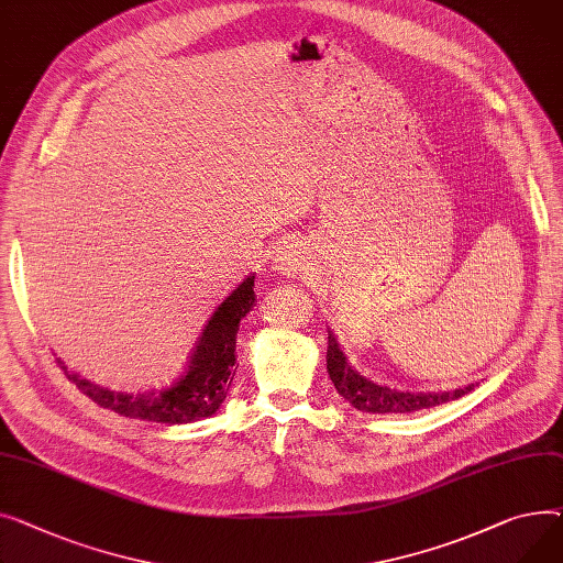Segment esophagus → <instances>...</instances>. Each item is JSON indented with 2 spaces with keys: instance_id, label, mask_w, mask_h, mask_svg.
<instances>
[{
  "instance_id": "1",
  "label": "esophagus",
  "mask_w": 563,
  "mask_h": 563,
  "mask_svg": "<svg viewBox=\"0 0 563 563\" xmlns=\"http://www.w3.org/2000/svg\"><path fill=\"white\" fill-rule=\"evenodd\" d=\"M300 266H302V250H300V245H297L295 241H284L277 247V254H275V268L282 275L290 277V275H297Z\"/></svg>"
}]
</instances>
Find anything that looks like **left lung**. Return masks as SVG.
I'll list each match as a JSON object with an SVG mask.
<instances>
[{
  "label": "left lung",
  "mask_w": 563,
  "mask_h": 563,
  "mask_svg": "<svg viewBox=\"0 0 563 563\" xmlns=\"http://www.w3.org/2000/svg\"><path fill=\"white\" fill-rule=\"evenodd\" d=\"M327 373L332 377L339 395L363 413H411L429 407H439L450 400L461 398L475 388V384L466 388H456L448 393H402L388 386H379L366 377H361L341 352L334 334H327Z\"/></svg>",
  "instance_id": "obj_1"
}]
</instances>
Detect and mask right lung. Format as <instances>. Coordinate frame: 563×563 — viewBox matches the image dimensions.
<instances>
[{
	"label": "right lung",
	"mask_w": 563,
	"mask_h": 563,
	"mask_svg": "<svg viewBox=\"0 0 563 563\" xmlns=\"http://www.w3.org/2000/svg\"><path fill=\"white\" fill-rule=\"evenodd\" d=\"M254 277H247L227 300L213 311L207 327L202 329L200 341L195 343L186 375L175 382L170 388L156 393L129 395L102 388L81 379L77 373H68V377L88 398L126 418L179 424L195 422L213 416L227 398V390L236 375V332L239 322L254 307Z\"/></svg>",
	"instance_id": "right-lung-1"
}]
</instances>
